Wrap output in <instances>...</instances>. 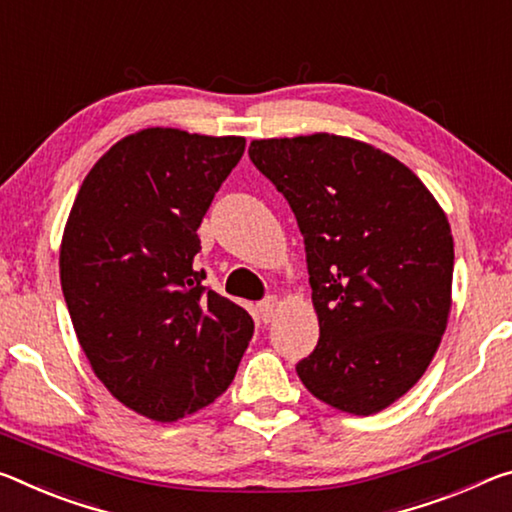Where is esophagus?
I'll use <instances>...</instances> for the list:
<instances>
[{
    "label": "esophagus",
    "instance_id": "esophagus-1",
    "mask_svg": "<svg viewBox=\"0 0 512 512\" xmlns=\"http://www.w3.org/2000/svg\"><path fill=\"white\" fill-rule=\"evenodd\" d=\"M278 307H280V303H278V298H266V300H262V303L257 305V310H259V316H262V321L264 323H269V321H273L275 319V312H278Z\"/></svg>",
    "mask_w": 512,
    "mask_h": 512
}]
</instances>
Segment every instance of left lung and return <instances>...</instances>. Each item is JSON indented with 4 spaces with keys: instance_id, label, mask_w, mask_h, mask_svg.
Instances as JSON below:
<instances>
[{
    "instance_id": "8db88e82",
    "label": "left lung",
    "mask_w": 512,
    "mask_h": 512,
    "mask_svg": "<svg viewBox=\"0 0 512 512\" xmlns=\"http://www.w3.org/2000/svg\"><path fill=\"white\" fill-rule=\"evenodd\" d=\"M248 154L305 239L321 335L298 378L335 410L376 415L424 376L449 323L444 209L399 159L348 136L259 139Z\"/></svg>"
}]
</instances>
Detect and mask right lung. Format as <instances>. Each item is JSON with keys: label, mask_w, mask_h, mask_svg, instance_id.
<instances>
[{"label": "right lung", "mask_w": 512, "mask_h": 512, "mask_svg": "<svg viewBox=\"0 0 512 512\" xmlns=\"http://www.w3.org/2000/svg\"><path fill=\"white\" fill-rule=\"evenodd\" d=\"M243 150V136L129 134L84 177L63 230L81 351L113 399L161 424L214 403L253 337L250 314L193 266L202 216Z\"/></svg>", "instance_id": "right-lung-1"}]
</instances>
